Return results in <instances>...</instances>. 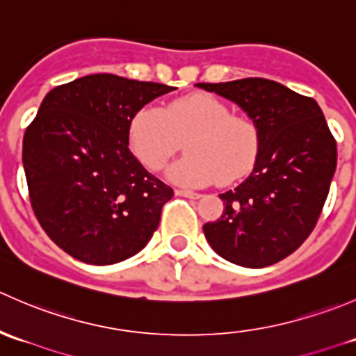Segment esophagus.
I'll return each mask as SVG.
<instances>
[{
	"label": "esophagus",
	"mask_w": 356,
	"mask_h": 356,
	"mask_svg": "<svg viewBox=\"0 0 356 356\" xmlns=\"http://www.w3.org/2000/svg\"><path fill=\"white\" fill-rule=\"evenodd\" d=\"M175 195L177 196H184V198H191V200H198L200 198V193L195 191H189V189H175Z\"/></svg>",
	"instance_id": "esophagus-1"
}]
</instances>
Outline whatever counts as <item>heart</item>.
<instances>
[{
  "mask_svg": "<svg viewBox=\"0 0 356 356\" xmlns=\"http://www.w3.org/2000/svg\"><path fill=\"white\" fill-rule=\"evenodd\" d=\"M127 138L132 155L152 172L167 165L184 138L186 155L168 168V179L182 186L239 181L250 174L260 149L253 118L231 113L224 102L207 92L182 96L163 108L138 110Z\"/></svg>",
  "mask_w": 356,
  "mask_h": 356,
  "instance_id": "1",
  "label": "heart"
}]
</instances>
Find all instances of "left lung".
<instances>
[{
    "label": "left lung",
    "instance_id": "obj_1",
    "mask_svg": "<svg viewBox=\"0 0 356 356\" xmlns=\"http://www.w3.org/2000/svg\"><path fill=\"white\" fill-rule=\"evenodd\" d=\"M231 99L260 131L254 168L238 188L222 193L220 218L203 232L225 260L268 267L310 236L336 172V139L314 98L261 77L196 84Z\"/></svg>",
    "mask_w": 356,
    "mask_h": 356
}]
</instances>
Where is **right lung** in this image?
<instances>
[{"label": "right lung", "mask_w": 356, "mask_h": 356, "mask_svg": "<svg viewBox=\"0 0 356 356\" xmlns=\"http://www.w3.org/2000/svg\"><path fill=\"white\" fill-rule=\"evenodd\" d=\"M172 86L95 74L56 86L24 134L22 161L35 218L84 264L139 253L160 224L170 186L129 149V122Z\"/></svg>", "instance_id": "1"}]
</instances>
